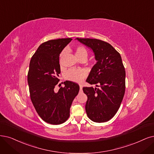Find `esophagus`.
Wrapping results in <instances>:
<instances>
[{"instance_id":"1","label":"esophagus","mask_w":154,"mask_h":154,"mask_svg":"<svg viewBox=\"0 0 154 154\" xmlns=\"http://www.w3.org/2000/svg\"><path fill=\"white\" fill-rule=\"evenodd\" d=\"M80 91H82V86H81V85H80Z\"/></svg>"}]
</instances>
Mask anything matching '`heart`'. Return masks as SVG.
I'll return each instance as SVG.
<instances>
[{"mask_svg":"<svg viewBox=\"0 0 154 154\" xmlns=\"http://www.w3.org/2000/svg\"><path fill=\"white\" fill-rule=\"evenodd\" d=\"M63 53L61 54L62 56ZM88 54V50L82 45H78L75 49V56L78 59L83 57L87 58ZM86 75V72L82 69H72L68 70L65 74V77L68 81L74 82H81Z\"/></svg>","mask_w":154,"mask_h":154,"instance_id":"b5f03b06","label":"heart"}]
</instances>
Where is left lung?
<instances>
[{
	"label": "left lung",
	"mask_w": 154,
	"mask_h": 154,
	"mask_svg": "<svg viewBox=\"0 0 154 154\" xmlns=\"http://www.w3.org/2000/svg\"><path fill=\"white\" fill-rule=\"evenodd\" d=\"M77 40L93 51L97 61L86 82L96 84L100 88H82L88 96L87 115L95 122L109 121L120 107L126 89V71L121 56L112 45L101 40L81 38Z\"/></svg>",
	"instance_id": "8db88e82"
}]
</instances>
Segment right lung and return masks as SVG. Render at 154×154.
I'll list each match as a JSON object with an SVG mask.
<instances>
[{
	"label": "right lung",
	"instance_id": "add662e5",
	"mask_svg": "<svg viewBox=\"0 0 154 154\" xmlns=\"http://www.w3.org/2000/svg\"><path fill=\"white\" fill-rule=\"evenodd\" d=\"M72 40L59 38L42 43L30 62L27 79L31 101L38 116L51 124L67 120L72 101L79 91V84L68 81L58 93L54 90L60 81V54Z\"/></svg>",
	"mask_w": 154,
	"mask_h": 154
}]
</instances>
